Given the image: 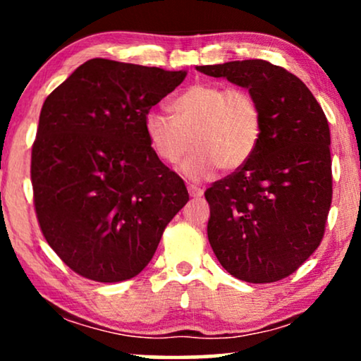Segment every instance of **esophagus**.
Instances as JSON below:
<instances>
[{
    "label": "esophagus",
    "mask_w": 361,
    "mask_h": 361,
    "mask_svg": "<svg viewBox=\"0 0 361 361\" xmlns=\"http://www.w3.org/2000/svg\"><path fill=\"white\" fill-rule=\"evenodd\" d=\"M187 189H189L190 197H202V195H204V189H202V187H199V185L190 184L189 187H187Z\"/></svg>",
    "instance_id": "obj_1"
}]
</instances>
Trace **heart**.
Segmentation results:
<instances>
[{
  "label": "heart",
  "mask_w": 361,
  "mask_h": 361,
  "mask_svg": "<svg viewBox=\"0 0 361 361\" xmlns=\"http://www.w3.org/2000/svg\"><path fill=\"white\" fill-rule=\"evenodd\" d=\"M171 111L152 108L145 130L156 154L164 162H179L190 145L194 151L182 164L189 179L209 177L216 167L240 169L255 154L263 135L259 102L243 88L195 83L172 102Z\"/></svg>",
  "instance_id": "obj_1"
}]
</instances>
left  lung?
Wrapping results in <instances>:
<instances>
[{
    "label": "left lung",
    "instance_id": "1",
    "mask_svg": "<svg viewBox=\"0 0 361 361\" xmlns=\"http://www.w3.org/2000/svg\"><path fill=\"white\" fill-rule=\"evenodd\" d=\"M197 71L248 88L263 110L255 154L205 190L212 250L246 283L288 278L317 250L332 204L325 113L300 78L261 59Z\"/></svg>",
    "mask_w": 361,
    "mask_h": 361
}]
</instances>
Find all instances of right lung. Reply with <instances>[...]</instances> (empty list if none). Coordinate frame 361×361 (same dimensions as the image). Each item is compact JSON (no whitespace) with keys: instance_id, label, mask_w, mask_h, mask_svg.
<instances>
[{"instance_id":"obj_1","label":"right lung","mask_w":361,"mask_h":361,"mask_svg":"<svg viewBox=\"0 0 361 361\" xmlns=\"http://www.w3.org/2000/svg\"><path fill=\"white\" fill-rule=\"evenodd\" d=\"M185 75L92 59L44 102L31 156L34 207L49 246L83 278L140 274L189 200L145 130L146 113Z\"/></svg>"}]
</instances>
